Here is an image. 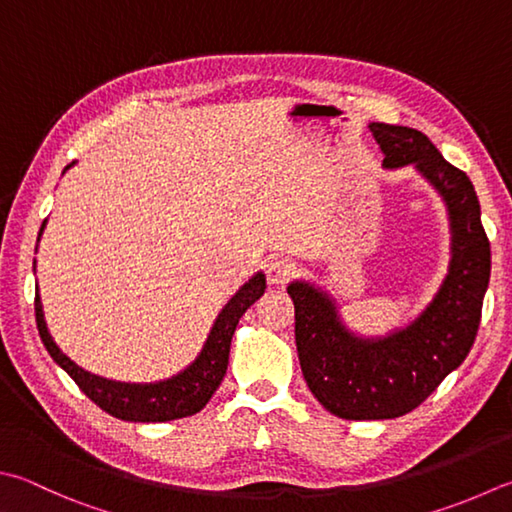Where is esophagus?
I'll return each instance as SVG.
<instances>
[{"label":"esophagus","instance_id":"1","mask_svg":"<svg viewBox=\"0 0 512 512\" xmlns=\"http://www.w3.org/2000/svg\"><path fill=\"white\" fill-rule=\"evenodd\" d=\"M294 274H296V267H294V263H289V260L276 258L267 263V283L269 285H276V287L287 285L294 278Z\"/></svg>","mask_w":512,"mask_h":512}]
</instances>
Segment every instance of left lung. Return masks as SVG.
<instances>
[{
	"label": "left lung",
	"mask_w": 512,
	"mask_h": 512,
	"mask_svg": "<svg viewBox=\"0 0 512 512\" xmlns=\"http://www.w3.org/2000/svg\"><path fill=\"white\" fill-rule=\"evenodd\" d=\"M388 169L414 165L439 189L450 211L452 260L439 294L417 321L381 341L356 339L336 307L307 283H292L296 350L318 403L352 421L394 419L421 406L459 368L479 330L490 278V243L470 178L452 167L421 131L372 122Z\"/></svg>",
	"instance_id": "obj_1"
}]
</instances>
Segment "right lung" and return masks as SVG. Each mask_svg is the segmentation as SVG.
<instances>
[{"mask_svg":"<svg viewBox=\"0 0 512 512\" xmlns=\"http://www.w3.org/2000/svg\"><path fill=\"white\" fill-rule=\"evenodd\" d=\"M263 292L265 276L256 274L252 281L238 289V294L231 298L225 305V310L220 312L214 330H211L207 339L205 350L200 352L196 363H191L185 372L173 376L169 381L151 385L106 381L100 379V376L84 372L82 368H77L71 359H66L46 330L40 294H35V321L48 354L53 356V361L71 376L77 383V388H80L95 406L122 421L158 423L191 417V414H196L207 406L211 394L218 390V385L227 372L229 345L238 325V318L247 312L249 305H254L258 298L263 296Z\"/></svg>","mask_w":512,"mask_h":512,"instance_id":"add662e5","label":"right lung"}]
</instances>
